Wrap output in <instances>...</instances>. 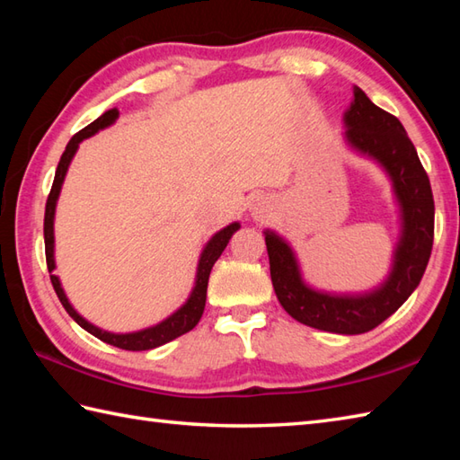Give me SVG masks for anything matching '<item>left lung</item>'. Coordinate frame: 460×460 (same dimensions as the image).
I'll return each mask as SVG.
<instances>
[{
  "label": "left lung",
  "mask_w": 460,
  "mask_h": 460,
  "mask_svg": "<svg viewBox=\"0 0 460 460\" xmlns=\"http://www.w3.org/2000/svg\"><path fill=\"white\" fill-rule=\"evenodd\" d=\"M344 124L351 148L384 165L402 208V239L387 280L367 295H328L312 290L300 277L288 243L275 231H265V243L270 280L282 308L302 324L351 336L379 326L419 287L433 249L435 201L427 172L403 124L371 102L358 86L354 102L344 114Z\"/></svg>",
  "instance_id": "obj_1"
}]
</instances>
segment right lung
Wrapping results in <instances>:
<instances>
[{
    "mask_svg": "<svg viewBox=\"0 0 460 460\" xmlns=\"http://www.w3.org/2000/svg\"><path fill=\"white\" fill-rule=\"evenodd\" d=\"M116 119H119V111L112 109V111H106L101 119H96L94 122H91L86 128H83L81 132H76L71 140H68L66 148L61 155V162L57 165V172H55V180H53V188L51 193H49L47 198V205H45V225H43V233H45V257H47V269L51 272V282H53V288L57 292L58 300H61V305L65 306V310L68 312V316H71L76 324L81 328H84L86 332H91L94 338H99L106 344L116 346V348H122V349H128V351H142V349H152V348H158L168 344V341L175 340L178 336L185 334V332H190L198 324L201 314H203V308H205V298H208V282H209V272L215 265V261L221 257L223 249L227 247L229 239L233 237V233H235L241 225L239 223H231L227 227L221 229L219 233H215V235L209 239L208 245H205L201 257H199V265H198V275H195V287L191 290V295L188 298V302L180 308L175 310L170 318H165L160 324H155L152 328H146L140 332H132V334H112V332H106L93 326L91 322H86L79 312H76L68 298L65 296V290L61 288V282L53 275L55 270V237H53V219H55V208H57V199H58V193H61V185L65 181V175L68 170V164H71L73 155L79 148V144L89 138V136L96 134L99 130L106 128V126H111Z\"/></svg>",
    "mask_w": 460,
    "mask_h": 460,
    "instance_id": "obj_1",
    "label": "right lung"
}]
</instances>
